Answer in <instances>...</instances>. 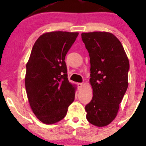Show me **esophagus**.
Returning a JSON list of instances; mask_svg holds the SVG:
<instances>
[{
  "instance_id": "obj_1",
  "label": "esophagus",
  "mask_w": 146,
  "mask_h": 146,
  "mask_svg": "<svg viewBox=\"0 0 146 146\" xmlns=\"http://www.w3.org/2000/svg\"><path fill=\"white\" fill-rule=\"evenodd\" d=\"M77 86L78 88H82L83 86V84L82 83H78Z\"/></svg>"
}]
</instances>
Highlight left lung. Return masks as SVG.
Segmentation results:
<instances>
[{
    "instance_id": "1",
    "label": "left lung",
    "mask_w": 146,
    "mask_h": 146,
    "mask_svg": "<svg viewBox=\"0 0 146 146\" xmlns=\"http://www.w3.org/2000/svg\"><path fill=\"white\" fill-rule=\"evenodd\" d=\"M90 58L93 97L86 106V118L98 127L113 120L128 86L129 64L120 41L106 32L82 33Z\"/></svg>"
}]
</instances>
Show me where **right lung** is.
<instances>
[{
	"label": "right lung",
	"instance_id": "obj_1",
	"mask_svg": "<svg viewBox=\"0 0 146 146\" xmlns=\"http://www.w3.org/2000/svg\"><path fill=\"white\" fill-rule=\"evenodd\" d=\"M78 35L62 31L41 35L27 64L25 87L30 106L46 124L62 119L74 100L75 88L68 79L64 60Z\"/></svg>",
	"mask_w": 146,
	"mask_h": 146
}]
</instances>
